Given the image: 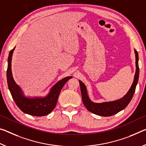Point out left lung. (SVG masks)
<instances>
[{"label":"left lung","instance_id":"1","mask_svg":"<svg viewBox=\"0 0 146 146\" xmlns=\"http://www.w3.org/2000/svg\"><path fill=\"white\" fill-rule=\"evenodd\" d=\"M136 56V73L135 78L131 88L127 92L123 98L118 100L110 101V102H105L101 103H94L90 100L88 96L86 87L82 81L79 80L81 92L82 102L88 110L95 114L101 115V116H110L119 112V111L124 109L129 105L131 100L133 98L135 94L136 84L138 83V77H139V67H138V54L136 50L135 49Z\"/></svg>","mask_w":146,"mask_h":146}]
</instances>
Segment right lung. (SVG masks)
<instances>
[{
	"mask_svg": "<svg viewBox=\"0 0 146 146\" xmlns=\"http://www.w3.org/2000/svg\"><path fill=\"white\" fill-rule=\"evenodd\" d=\"M15 47L10 50L8 59L7 82L8 88L15 103L21 110L25 114L34 116H43L49 114L54 110L57 103L58 98L62 88L72 77H67L55 84L47 96L43 98H29L23 95L22 90L13 80L11 73V57Z\"/></svg>",
	"mask_w": 146,
	"mask_h": 146,
	"instance_id": "right-lung-1",
	"label": "right lung"
}]
</instances>
